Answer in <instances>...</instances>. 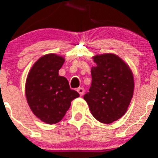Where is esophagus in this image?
Listing matches in <instances>:
<instances>
[{
  "label": "esophagus",
  "mask_w": 158,
  "mask_h": 158,
  "mask_svg": "<svg viewBox=\"0 0 158 158\" xmlns=\"http://www.w3.org/2000/svg\"><path fill=\"white\" fill-rule=\"evenodd\" d=\"M77 92H78V93L80 94V96H83L84 93H85V89H84L83 88H78Z\"/></svg>",
  "instance_id": "1"
}]
</instances>
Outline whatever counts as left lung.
<instances>
[{"label": "left lung", "instance_id": "left-lung-1", "mask_svg": "<svg viewBox=\"0 0 158 158\" xmlns=\"http://www.w3.org/2000/svg\"><path fill=\"white\" fill-rule=\"evenodd\" d=\"M92 85L84 96L92 115L102 123L118 120L127 112L134 93L133 73L118 55L111 53L93 57Z\"/></svg>", "mask_w": 158, "mask_h": 158}]
</instances>
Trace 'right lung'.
Returning <instances> with one entry per match:
<instances>
[{
	"instance_id": "right-lung-1",
	"label": "right lung",
	"mask_w": 158,
	"mask_h": 158,
	"mask_svg": "<svg viewBox=\"0 0 158 158\" xmlns=\"http://www.w3.org/2000/svg\"><path fill=\"white\" fill-rule=\"evenodd\" d=\"M65 58L56 54L42 56L29 71L25 84V95L31 110L47 124L62 120L79 93L70 89L69 81L58 75Z\"/></svg>"
}]
</instances>
